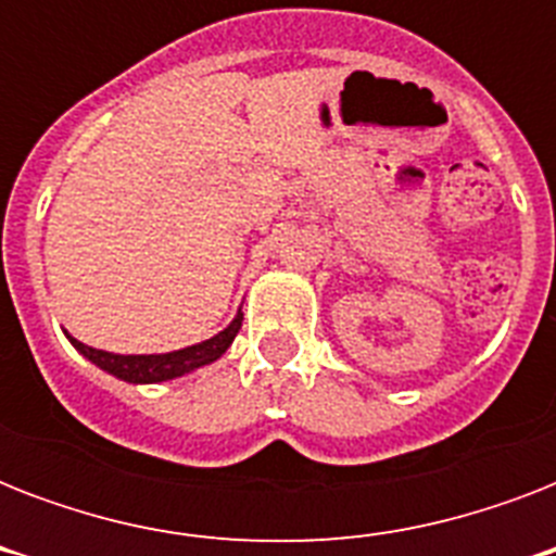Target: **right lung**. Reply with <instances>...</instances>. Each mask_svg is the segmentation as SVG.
I'll use <instances>...</instances> for the list:
<instances>
[{
  "instance_id": "1",
  "label": "right lung",
  "mask_w": 556,
  "mask_h": 556,
  "mask_svg": "<svg viewBox=\"0 0 556 556\" xmlns=\"http://www.w3.org/2000/svg\"><path fill=\"white\" fill-rule=\"evenodd\" d=\"M239 329H242V312L236 314L233 323L225 331H218L216 338L201 340L195 346L178 349V352H167V355H112V352H103V349L86 346L80 340H68L83 357H89L91 364L100 366L109 375H115V378L129 380V383H161V380L181 378L187 371L218 361L227 352V346L233 343Z\"/></svg>"
}]
</instances>
